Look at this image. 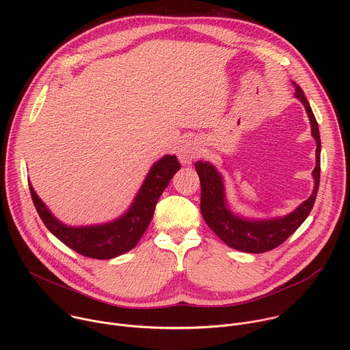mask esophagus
<instances>
[{"label": "esophagus", "mask_w": 350, "mask_h": 350, "mask_svg": "<svg viewBox=\"0 0 350 350\" xmlns=\"http://www.w3.org/2000/svg\"><path fill=\"white\" fill-rule=\"evenodd\" d=\"M201 144L198 142V139L188 138L180 144L177 155L183 165H191L199 155H201Z\"/></svg>", "instance_id": "esophagus-1"}]
</instances>
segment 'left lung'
I'll use <instances>...</instances> for the list:
<instances>
[{
  "mask_svg": "<svg viewBox=\"0 0 350 350\" xmlns=\"http://www.w3.org/2000/svg\"><path fill=\"white\" fill-rule=\"evenodd\" d=\"M292 84L295 87V96L304 104L308 112L312 124V135L314 137L317 144L316 167L313 170L314 189L309 199L299 205L292 213L284 217L265 220L245 219L234 215L227 206L223 177L216 170V167L212 163L202 161L195 163V170L199 176V180H201V213L204 220L226 245L241 252L263 254L281 245L306 220L316 201L320 184L321 152L319 124L304 90L295 81Z\"/></svg>",
  "mask_w": 350,
  "mask_h": 350,
  "instance_id": "left-lung-1",
  "label": "left lung"
}]
</instances>
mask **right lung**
I'll return each mask as SVG.
<instances>
[{
	"mask_svg": "<svg viewBox=\"0 0 350 350\" xmlns=\"http://www.w3.org/2000/svg\"><path fill=\"white\" fill-rule=\"evenodd\" d=\"M180 167L176 155H166L159 159L146 174L129 211L107 224L65 226L48 211L30 183L29 189L42 223L61 242L85 258L107 260L129 252L138 243L152 220L159 196Z\"/></svg>",
	"mask_w": 350,
	"mask_h": 350,
	"instance_id": "add662e5",
	"label": "right lung"
}]
</instances>
